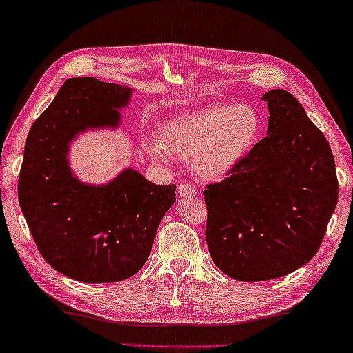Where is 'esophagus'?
I'll return each mask as SVG.
<instances>
[{
  "mask_svg": "<svg viewBox=\"0 0 353 353\" xmlns=\"http://www.w3.org/2000/svg\"><path fill=\"white\" fill-rule=\"evenodd\" d=\"M194 194H195V188L192 184L181 183L180 186H178V195H180V197H190V195Z\"/></svg>",
  "mask_w": 353,
  "mask_h": 353,
  "instance_id": "obj_1",
  "label": "esophagus"
}]
</instances>
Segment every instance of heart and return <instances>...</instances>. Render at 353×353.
I'll return each mask as SVG.
<instances>
[{
    "label": "heart",
    "mask_w": 353,
    "mask_h": 353,
    "mask_svg": "<svg viewBox=\"0 0 353 353\" xmlns=\"http://www.w3.org/2000/svg\"><path fill=\"white\" fill-rule=\"evenodd\" d=\"M263 130L255 106L212 103L161 122L158 142H145L143 150L156 163H169V156L190 161L201 180L221 181L256 148Z\"/></svg>",
    "instance_id": "b5f03b06"
}]
</instances>
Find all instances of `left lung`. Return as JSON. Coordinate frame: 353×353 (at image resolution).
Listing matches in <instances>:
<instances>
[{"label":"left lung","mask_w":353,"mask_h":353,"mask_svg":"<svg viewBox=\"0 0 353 353\" xmlns=\"http://www.w3.org/2000/svg\"><path fill=\"white\" fill-rule=\"evenodd\" d=\"M268 136L223 181L205 190L206 244L223 274L239 281L288 275L319 250L338 203L325 136L290 92H265Z\"/></svg>","instance_id":"1"}]
</instances>
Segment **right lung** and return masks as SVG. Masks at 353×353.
<instances>
[{
    "label": "right lung",
    "instance_id": "1",
    "mask_svg": "<svg viewBox=\"0 0 353 353\" xmlns=\"http://www.w3.org/2000/svg\"><path fill=\"white\" fill-rule=\"evenodd\" d=\"M132 89L70 78L31 126L19 178V201L39 252L62 275L111 283L137 274L156 230L175 203V184L159 186L126 167L106 184L83 183L70 167V143L89 130H117Z\"/></svg>",
    "mask_w": 353,
    "mask_h": 353
}]
</instances>
